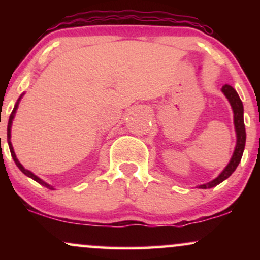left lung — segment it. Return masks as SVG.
I'll return each instance as SVG.
<instances>
[{
	"label": "left lung",
	"mask_w": 260,
	"mask_h": 260,
	"mask_svg": "<svg viewBox=\"0 0 260 260\" xmlns=\"http://www.w3.org/2000/svg\"><path fill=\"white\" fill-rule=\"evenodd\" d=\"M222 92L225 94V96L229 99L230 104H231V106H232V110H234V122H235L236 134H237V143H236L234 155H232L229 165L226 166L225 170H223L221 174L217 176L215 180L209 182V183H205V184H202V186H199V188H203V189L215 187L232 175V172L235 171L236 168L238 166V164H240L241 159H242L244 145H246V128H244V122H243V104H242V101H241L238 94L236 92V90L232 88L231 85H229V84L223 85Z\"/></svg>",
	"instance_id": "left-lung-1"
}]
</instances>
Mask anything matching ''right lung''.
I'll return each mask as SVG.
<instances>
[{
    "instance_id": "add662e5",
    "label": "right lung",
    "mask_w": 260,
    "mask_h": 260,
    "mask_svg": "<svg viewBox=\"0 0 260 260\" xmlns=\"http://www.w3.org/2000/svg\"><path fill=\"white\" fill-rule=\"evenodd\" d=\"M20 98H22V96H20ZM20 98H19V99H18L17 104H16V106H14L13 111H12L11 116H10V121H8V127H7V139H8V145H10L11 155H12V157H13V160H14V162H16V165L18 166V169H19L20 171L23 172V174L28 176V177L32 178V180H34V181H37L38 183L43 184L44 187H46V188H50V189H52V187H51V186H49V184H47V183H45V182H44L43 180H40V178L37 177V176H35L34 174H32V172L29 171V170H25L24 168H23V166H22V164H20L19 161H18L17 156H16V154H14V151H13V147H12V144H11V140H10V139H11V127H12V120H13V117H14V113H16V110H17V107H18V104H19V100H20Z\"/></svg>"
}]
</instances>
